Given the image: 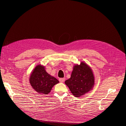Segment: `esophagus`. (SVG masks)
Here are the masks:
<instances>
[{"instance_id": "obj_1", "label": "esophagus", "mask_w": 126, "mask_h": 126, "mask_svg": "<svg viewBox=\"0 0 126 126\" xmlns=\"http://www.w3.org/2000/svg\"><path fill=\"white\" fill-rule=\"evenodd\" d=\"M59 81L61 83H63L64 82V81H65V78H60L59 79Z\"/></svg>"}]
</instances>
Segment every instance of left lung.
Here are the masks:
<instances>
[{
	"label": "left lung",
	"mask_w": 126,
	"mask_h": 126,
	"mask_svg": "<svg viewBox=\"0 0 126 126\" xmlns=\"http://www.w3.org/2000/svg\"><path fill=\"white\" fill-rule=\"evenodd\" d=\"M65 84L76 97H79L92 90L94 85V77L90 67L84 62L75 65L71 77Z\"/></svg>",
	"instance_id": "left-lung-1"
}]
</instances>
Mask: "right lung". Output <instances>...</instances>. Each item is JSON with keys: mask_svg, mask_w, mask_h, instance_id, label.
Returning <instances> with one entry per match:
<instances>
[{"mask_svg": "<svg viewBox=\"0 0 126 126\" xmlns=\"http://www.w3.org/2000/svg\"><path fill=\"white\" fill-rule=\"evenodd\" d=\"M30 82L32 87L37 93L47 94L50 92L52 87L59 83V81L48 74L46 71L45 66L39 64L32 71Z\"/></svg>", "mask_w": 126, "mask_h": 126, "instance_id": "obj_1", "label": "right lung"}]
</instances>
